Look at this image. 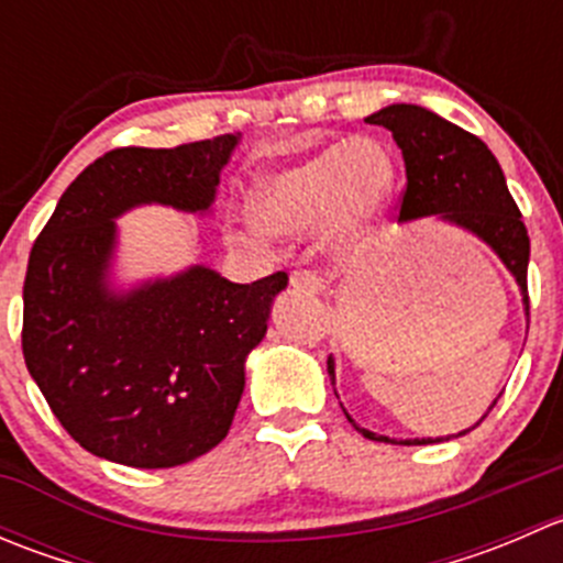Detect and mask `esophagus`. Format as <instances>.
I'll return each mask as SVG.
<instances>
[{
  "label": "esophagus",
  "instance_id": "34e87169",
  "mask_svg": "<svg viewBox=\"0 0 563 563\" xmlns=\"http://www.w3.org/2000/svg\"><path fill=\"white\" fill-rule=\"evenodd\" d=\"M291 288L294 291H302V294H310V297H316V294L323 291V280L318 275H313V272H294Z\"/></svg>",
  "mask_w": 563,
  "mask_h": 563
}]
</instances>
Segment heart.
<instances>
[{
    "mask_svg": "<svg viewBox=\"0 0 563 563\" xmlns=\"http://www.w3.org/2000/svg\"><path fill=\"white\" fill-rule=\"evenodd\" d=\"M397 185L389 146L373 135H351L305 161L261 176L247 196L250 220L234 225L229 240L266 250L275 240H308L323 229L329 245H365L387 214Z\"/></svg>",
    "mask_w": 563,
    "mask_h": 563,
    "instance_id": "heart-1",
    "label": "heart"
}]
</instances>
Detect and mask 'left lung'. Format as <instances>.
Segmentation results:
<instances>
[{
	"mask_svg": "<svg viewBox=\"0 0 563 563\" xmlns=\"http://www.w3.org/2000/svg\"><path fill=\"white\" fill-rule=\"evenodd\" d=\"M365 122L387 128L402 152L408 185L400 203V223L435 218L439 223L455 225V229L476 236L482 245L490 247L518 283L528 323V255H531V242H528V231L520 220L518 203L509 196L501 166H498L496 155L485 146V141L465 133L457 124L446 122L439 113L411 103L382 108V111L371 113ZM327 373L334 387V356L327 360ZM496 400L490 402V408L496 406ZM490 408H487V413H490ZM345 417L365 439L395 441L389 435H378L373 430L360 428L349 411H345ZM468 430H460L457 435H465ZM400 444H433V439H402Z\"/></svg>",
	"mask_w": 563,
	"mask_h": 563,
	"instance_id": "1",
	"label": "left lung"
}]
</instances>
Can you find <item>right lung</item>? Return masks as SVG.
<instances>
[{
  "instance_id": "right-lung-1",
  "label": "right lung",
  "mask_w": 563,
  "mask_h": 563,
  "mask_svg": "<svg viewBox=\"0 0 563 563\" xmlns=\"http://www.w3.org/2000/svg\"><path fill=\"white\" fill-rule=\"evenodd\" d=\"M242 135L176 150H113L62 192L24 280L26 371L92 455L172 468L229 433L245 362L288 275L231 283L207 264L124 283L119 223L139 207L212 214Z\"/></svg>"
}]
</instances>
